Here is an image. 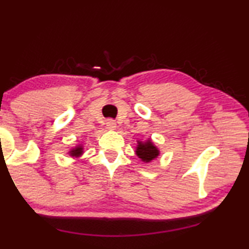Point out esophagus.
Masks as SVG:
<instances>
[{"label": "esophagus", "instance_id": "34e87169", "mask_svg": "<svg viewBox=\"0 0 249 249\" xmlns=\"http://www.w3.org/2000/svg\"><path fill=\"white\" fill-rule=\"evenodd\" d=\"M107 128L110 129V130H114L117 128V122L113 119H108V120H107Z\"/></svg>", "mask_w": 249, "mask_h": 249}]
</instances>
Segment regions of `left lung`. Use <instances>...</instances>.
I'll return each mask as SVG.
<instances>
[{
  "label": "left lung",
  "instance_id": "1",
  "mask_svg": "<svg viewBox=\"0 0 249 249\" xmlns=\"http://www.w3.org/2000/svg\"><path fill=\"white\" fill-rule=\"evenodd\" d=\"M136 154L142 161L144 162H151L152 160L156 159L160 154L159 149L155 147L154 144H153L152 141H148L142 142H138L137 149H136Z\"/></svg>",
  "mask_w": 249,
  "mask_h": 249
}]
</instances>
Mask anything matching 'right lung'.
<instances>
[{
    "instance_id": "right-lung-1",
    "label": "right lung",
    "mask_w": 249,
    "mask_h": 249,
    "mask_svg": "<svg viewBox=\"0 0 249 249\" xmlns=\"http://www.w3.org/2000/svg\"><path fill=\"white\" fill-rule=\"evenodd\" d=\"M81 154H83V146H77L70 151L71 156H80Z\"/></svg>"
}]
</instances>
